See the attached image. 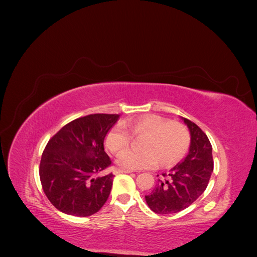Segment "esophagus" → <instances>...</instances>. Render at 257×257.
<instances>
[{
  "label": "esophagus",
  "mask_w": 257,
  "mask_h": 257,
  "mask_svg": "<svg viewBox=\"0 0 257 257\" xmlns=\"http://www.w3.org/2000/svg\"><path fill=\"white\" fill-rule=\"evenodd\" d=\"M130 173H133V172L128 169H116L115 170V174H130Z\"/></svg>",
  "instance_id": "esophagus-1"
}]
</instances>
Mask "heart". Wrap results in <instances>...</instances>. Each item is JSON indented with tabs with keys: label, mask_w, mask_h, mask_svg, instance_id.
I'll return each mask as SVG.
<instances>
[{
	"label": "heart",
	"mask_w": 257,
	"mask_h": 257,
	"mask_svg": "<svg viewBox=\"0 0 257 257\" xmlns=\"http://www.w3.org/2000/svg\"><path fill=\"white\" fill-rule=\"evenodd\" d=\"M132 134L146 136L144 152H124L116 160L124 169H145L153 167L159 160L163 166L180 161L190 147V133L183 124L160 116H143L134 121H124L113 126L106 136V146L113 154H119L129 145Z\"/></svg>",
	"instance_id": "1"
}]
</instances>
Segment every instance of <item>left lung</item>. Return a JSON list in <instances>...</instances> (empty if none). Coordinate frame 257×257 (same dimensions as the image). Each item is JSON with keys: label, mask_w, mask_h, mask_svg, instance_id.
Instances as JSON below:
<instances>
[{"label": "left lung", "mask_w": 257, "mask_h": 257, "mask_svg": "<svg viewBox=\"0 0 257 257\" xmlns=\"http://www.w3.org/2000/svg\"><path fill=\"white\" fill-rule=\"evenodd\" d=\"M182 120L191 133L189 154L162 174L155 188L145 196L148 206L158 214L177 213L192 205L207 189L213 172L212 146L207 135L194 122Z\"/></svg>", "instance_id": "8db88e82"}]
</instances>
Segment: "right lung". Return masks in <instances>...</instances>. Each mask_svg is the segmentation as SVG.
Instances as JSON below:
<instances>
[{
    "label": "right lung",
    "instance_id": "obj_1",
    "mask_svg": "<svg viewBox=\"0 0 257 257\" xmlns=\"http://www.w3.org/2000/svg\"><path fill=\"white\" fill-rule=\"evenodd\" d=\"M119 116L109 113L81 116L49 139L42 154L40 178L46 196L61 212L89 216L109 197L114 176L99 174L111 166L104 141Z\"/></svg>",
    "mask_w": 257,
    "mask_h": 257
}]
</instances>
